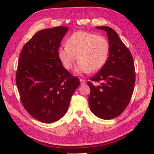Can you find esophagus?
Returning a JSON list of instances; mask_svg holds the SVG:
<instances>
[{
	"label": "esophagus",
	"mask_w": 154,
	"mask_h": 154,
	"mask_svg": "<svg viewBox=\"0 0 154 154\" xmlns=\"http://www.w3.org/2000/svg\"><path fill=\"white\" fill-rule=\"evenodd\" d=\"M79 81H80V83H81V85H83L85 84V81L84 79H79Z\"/></svg>",
	"instance_id": "obj_1"
}]
</instances>
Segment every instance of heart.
Wrapping results in <instances>:
<instances>
[{"instance_id":"b5f03b06","label":"heart","mask_w":154,"mask_h":154,"mask_svg":"<svg viewBox=\"0 0 154 154\" xmlns=\"http://www.w3.org/2000/svg\"><path fill=\"white\" fill-rule=\"evenodd\" d=\"M110 44L107 39L90 32H75L67 40L66 45L58 49V57L64 67L70 69L75 61L79 60L75 73L81 74L97 72L108 60Z\"/></svg>"}]
</instances>
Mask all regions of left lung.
I'll use <instances>...</instances> for the list:
<instances>
[{"mask_svg": "<svg viewBox=\"0 0 154 154\" xmlns=\"http://www.w3.org/2000/svg\"><path fill=\"white\" fill-rule=\"evenodd\" d=\"M106 32L110 44L106 63L91 80L101 83L94 85L88 82L91 93L90 109L104 120L114 119L122 113L129 104L135 84L133 57L116 32L109 26H97Z\"/></svg>", "mask_w": 154, "mask_h": 154, "instance_id": "8db88e82", "label": "left lung"}]
</instances>
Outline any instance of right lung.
<instances>
[{
    "mask_svg": "<svg viewBox=\"0 0 154 154\" xmlns=\"http://www.w3.org/2000/svg\"><path fill=\"white\" fill-rule=\"evenodd\" d=\"M68 30V27L59 26L38 32L19 57L16 83L22 103L32 117L44 123L54 122L65 115L80 85L58 57Z\"/></svg>",
    "mask_w": 154,
    "mask_h": 154,
    "instance_id": "add662e5",
    "label": "right lung"
}]
</instances>
